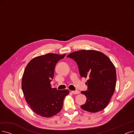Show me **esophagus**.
Returning <instances> with one entry per match:
<instances>
[{
  "label": "esophagus",
  "instance_id": "34e87169",
  "mask_svg": "<svg viewBox=\"0 0 134 134\" xmlns=\"http://www.w3.org/2000/svg\"><path fill=\"white\" fill-rule=\"evenodd\" d=\"M71 92L73 94H77L80 93V92L78 91H72Z\"/></svg>",
  "mask_w": 134,
  "mask_h": 134
}]
</instances>
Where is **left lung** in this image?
<instances>
[{"instance_id":"1","label":"left lung","mask_w":134,"mask_h":134,"mask_svg":"<svg viewBox=\"0 0 134 134\" xmlns=\"http://www.w3.org/2000/svg\"><path fill=\"white\" fill-rule=\"evenodd\" d=\"M67 57L77 62L82 77L89 78L88 91L81 92L87 98L81 108L91 113L103 110L113 95L116 82L115 68L109 58L93 49L75 51Z\"/></svg>"}]
</instances>
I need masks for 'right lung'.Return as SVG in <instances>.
Returning a JSON list of instances; mask_svg holds the SVG:
<instances>
[{
    "mask_svg": "<svg viewBox=\"0 0 134 134\" xmlns=\"http://www.w3.org/2000/svg\"><path fill=\"white\" fill-rule=\"evenodd\" d=\"M66 54L47 53L30 61L23 75L21 87L25 100L36 114L45 118L56 115L70 92L51 87L56 64Z\"/></svg>",
    "mask_w": 134,
    "mask_h": 134,
    "instance_id": "obj_1",
    "label": "right lung"
}]
</instances>
